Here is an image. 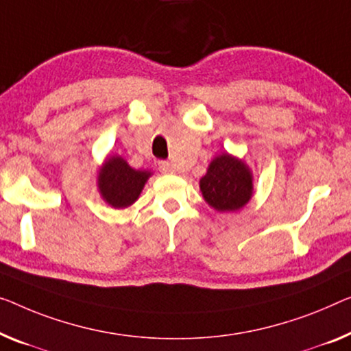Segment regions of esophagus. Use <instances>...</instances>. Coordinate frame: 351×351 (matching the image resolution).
I'll return each mask as SVG.
<instances>
[{"mask_svg":"<svg viewBox=\"0 0 351 351\" xmlns=\"http://www.w3.org/2000/svg\"><path fill=\"white\" fill-rule=\"evenodd\" d=\"M159 170L162 173H173L175 171V167L171 162H167V160H160L159 162Z\"/></svg>","mask_w":351,"mask_h":351,"instance_id":"obj_1","label":"esophagus"}]
</instances>
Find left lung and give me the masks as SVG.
I'll use <instances>...</instances> for the list:
<instances>
[{
    "label": "left lung",
    "instance_id": "1",
    "mask_svg": "<svg viewBox=\"0 0 351 351\" xmlns=\"http://www.w3.org/2000/svg\"><path fill=\"white\" fill-rule=\"evenodd\" d=\"M205 202L217 213H233L244 208L254 195V175L244 159L222 153L209 162L200 180Z\"/></svg>",
    "mask_w": 351,
    "mask_h": 351
}]
</instances>
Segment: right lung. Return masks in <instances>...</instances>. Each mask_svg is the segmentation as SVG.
Here are the masks:
<instances>
[{
  "label": "right lung",
  "instance_id": "add662e5",
  "mask_svg": "<svg viewBox=\"0 0 351 351\" xmlns=\"http://www.w3.org/2000/svg\"><path fill=\"white\" fill-rule=\"evenodd\" d=\"M151 170H135L121 156L106 158L97 170V191L102 200L114 209H124L138 200Z\"/></svg>",
  "mask_w": 351,
  "mask_h": 351
}]
</instances>
